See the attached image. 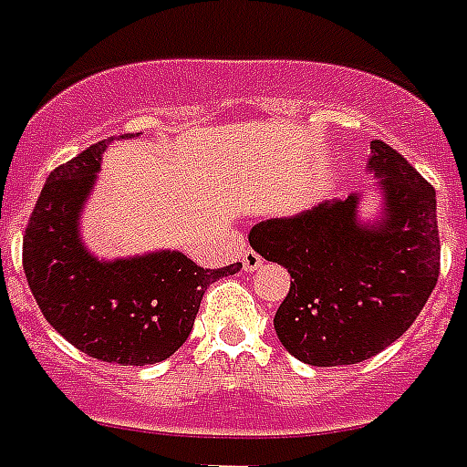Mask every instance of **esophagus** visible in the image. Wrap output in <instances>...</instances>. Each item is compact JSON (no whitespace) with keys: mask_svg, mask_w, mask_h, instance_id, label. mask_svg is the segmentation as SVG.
<instances>
[{"mask_svg":"<svg viewBox=\"0 0 467 467\" xmlns=\"http://www.w3.org/2000/svg\"><path fill=\"white\" fill-rule=\"evenodd\" d=\"M241 263H244L245 272H255L263 265V257L257 255L255 251H244L241 253Z\"/></svg>","mask_w":467,"mask_h":467,"instance_id":"esophagus-1","label":"esophagus"}]
</instances>
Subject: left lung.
I'll return each mask as SVG.
<instances>
[{
  "label": "left lung",
  "instance_id": "left-lung-1",
  "mask_svg": "<svg viewBox=\"0 0 467 467\" xmlns=\"http://www.w3.org/2000/svg\"><path fill=\"white\" fill-rule=\"evenodd\" d=\"M368 169L381 175L386 216L357 222L359 197L323 202L294 219L255 223L253 251L289 270L275 313L289 352L311 367L359 364L408 330L441 270L436 192L386 141H371Z\"/></svg>",
  "mask_w": 467,
  "mask_h": 467
}]
</instances>
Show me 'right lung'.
I'll use <instances>...</instances> for the list:
<instances>
[{"label":"right lung","instance_id":"add662e5","mask_svg":"<svg viewBox=\"0 0 467 467\" xmlns=\"http://www.w3.org/2000/svg\"><path fill=\"white\" fill-rule=\"evenodd\" d=\"M106 140L52 171L24 234V272L45 320L93 359L144 367L188 339L212 282L236 275L200 267L182 253L99 263L77 234L81 204Z\"/></svg>","mask_w":467,"mask_h":467}]
</instances>
